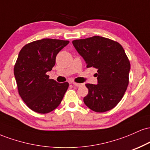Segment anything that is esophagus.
Returning <instances> with one entry per match:
<instances>
[{
  "label": "esophagus",
  "mask_w": 150,
  "mask_h": 150,
  "mask_svg": "<svg viewBox=\"0 0 150 150\" xmlns=\"http://www.w3.org/2000/svg\"><path fill=\"white\" fill-rule=\"evenodd\" d=\"M72 84L74 86H76V87H80V86H82V84H80V83H76V82H72Z\"/></svg>",
  "instance_id": "1"
}]
</instances>
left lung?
<instances>
[{
  "mask_svg": "<svg viewBox=\"0 0 150 150\" xmlns=\"http://www.w3.org/2000/svg\"><path fill=\"white\" fill-rule=\"evenodd\" d=\"M73 44L87 68L97 69L98 84H86L89 92L84 103L95 112L112 109L123 98L129 82L130 63L123 48L119 43L99 36L76 39Z\"/></svg>",
  "mask_w": 150,
  "mask_h": 150,
  "instance_id": "8db88e82",
  "label": "left lung"
}]
</instances>
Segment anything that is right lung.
<instances>
[{"instance_id":"add662e5","label":"right lung","mask_w":150,"mask_h":150,"mask_svg":"<svg viewBox=\"0 0 150 150\" xmlns=\"http://www.w3.org/2000/svg\"><path fill=\"white\" fill-rule=\"evenodd\" d=\"M68 44L69 41L43 39L20 50L14 75L19 94L32 111L47 113L61 104L69 84L49 79L46 73L52 70L57 54Z\"/></svg>"}]
</instances>
